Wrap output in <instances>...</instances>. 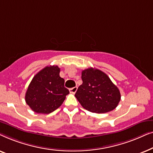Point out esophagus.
Masks as SVG:
<instances>
[{
    "instance_id": "obj_1",
    "label": "esophagus",
    "mask_w": 153,
    "mask_h": 153,
    "mask_svg": "<svg viewBox=\"0 0 153 153\" xmlns=\"http://www.w3.org/2000/svg\"><path fill=\"white\" fill-rule=\"evenodd\" d=\"M76 91H77V86H75V87L72 88H70V92L71 93L74 94L76 92Z\"/></svg>"
}]
</instances>
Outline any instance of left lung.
Here are the masks:
<instances>
[{
    "instance_id": "obj_1",
    "label": "left lung",
    "mask_w": 153,
    "mask_h": 153,
    "mask_svg": "<svg viewBox=\"0 0 153 153\" xmlns=\"http://www.w3.org/2000/svg\"><path fill=\"white\" fill-rule=\"evenodd\" d=\"M83 83L75 97L85 109L96 114L114 110L120 100V93L109 77L102 71L90 68L81 72Z\"/></svg>"
}]
</instances>
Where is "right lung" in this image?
<instances>
[{
  "label": "right lung",
  "instance_id": "add662e5",
  "mask_svg": "<svg viewBox=\"0 0 153 153\" xmlns=\"http://www.w3.org/2000/svg\"><path fill=\"white\" fill-rule=\"evenodd\" d=\"M57 65L47 66L36 74L25 96L26 104L37 114H49L60 107L70 93L64 86Z\"/></svg>",
  "mask_w": 153,
  "mask_h": 153
}]
</instances>
